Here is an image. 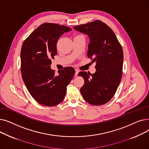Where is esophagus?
Wrapping results in <instances>:
<instances>
[{
  "label": "esophagus",
  "mask_w": 149,
  "mask_h": 149,
  "mask_svg": "<svg viewBox=\"0 0 149 149\" xmlns=\"http://www.w3.org/2000/svg\"><path fill=\"white\" fill-rule=\"evenodd\" d=\"M79 70H78V69H75V75H78V74H79Z\"/></svg>",
  "instance_id": "esophagus-1"
}]
</instances>
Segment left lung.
<instances>
[{"mask_svg": "<svg viewBox=\"0 0 149 149\" xmlns=\"http://www.w3.org/2000/svg\"><path fill=\"white\" fill-rule=\"evenodd\" d=\"M89 38L88 57L95 62L96 72H80L84 83L80 89L84 100L92 105H102L113 97L122 77L123 51L112 29L100 20L74 26Z\"/></svg>", "mask_w": 149, "mask_h": 149, "instance_id": "obj_1", "label": "left lung"}]
</instances>
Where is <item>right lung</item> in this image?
Returning a JSON list of instances; mask_svg holds the SVG:
<instances>
[{
    "mask_svg": "<svg viewBox=\"0 0 149 149\" xmlns=\"http://www.w3.org/2000/svg\"><path fill=\"white\" fill-rule=\"evenodd\" d=\"M71 30L66 26L45 23L35 29L22 45V79L31 96L42 105L54 106L60 103L75 74L72 67L58 70V74L51 68V58L57 54L58 39Z\"/></svg>",
    "mask_w": 149,
    "mask_h": 149,
    "instance_id": "obj_1",
    "label": "right lung"
}]
</instances>
